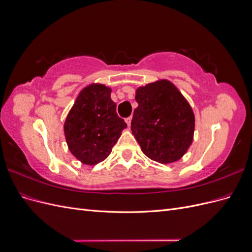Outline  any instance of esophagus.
<instances>
[{"mask_svg":"<svg viewBox=\"0 0 252 252\" xmlns=\"http://www.w3.org/2000/svg\"><path fill=\"white\" fill-rule=\"evenodd\" d=\"M131 120H132L131 117H129V118L126 119V123H127V126H128L129 128H130V126H131Z\"/></svg>","mask_w":252,"mask_h":252,"instance_id":"obj_1","label":"esophagus"}]
</instances>
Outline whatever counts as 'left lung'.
I'll return each instance as SVG.
<instances>
[{
  "label": "left lung",
  "mask_w": 252,
  "mask_h": 252,
  "mask_svg": "<svg viewBox=\"0 0 252 252\" xmlns=\"http://www.w3.org/2000/svg\"><path fill=\"white\" fill-rule=\"evenodd\" d=\"M131 131L145 156L161 164L177 162L193 141L194 113L185 96L168 80L135 90Z\"/></svg>",
  "instance_id": "8db88e82"
}]
</instances>
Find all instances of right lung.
Listing matches in <instances>:
<instances>
[{
	"label": "right lung",
	"mask_w": 252,
	"mask_h": 252,
	"mask_svg": "<svg viewBox=\"0 0 252 252\" xmlns=\"http://www.w3.org/2000/svg\"><path fill=\"white\" fill-rule=\"evenodd\" d=\"M110 94L111 88L104 84H90L80 91L65 120L68 149L85 165L104 161L127 127Z\"/></svg>",
	"instance_id": "1"
}]
</instances>
